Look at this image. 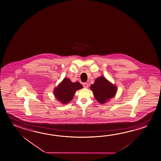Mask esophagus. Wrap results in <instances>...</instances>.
<instances>
[{
    "label": "esophagus",
    "instance_id": "obj_1",
    "mask_svg": "<svg viewBox=\"0 0 161 161\" xmlns=\"http://www.w3.org/2000/svg\"><path fill=\"white\" fill-rule=\"evenodd\" d=\"M83 86H84V88H88V84L87 82H84V83H83Z\"/></svg>",
    "mask_w": 161,
    "mask_h": 161
}]
</instances>
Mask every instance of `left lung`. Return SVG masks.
Wrapping results in <instances>:
<instances>
[{
	"mask_svg": "<svg viewBox=\"0 0 161 161\" xmlns=\"http://www.w3.org/2000/svg\"><path fill=\"white\" fill-rule=\"evenodd\" d=\"M93 93L96 99L100 103L103 104L108 102L115 95L116 87L104 77H100L96 79L95 83L91 86Z\"/></svg>",
	"mask_w": 161,
	"mask_h": 161,
	"instance_id": "obj_1",
	"label": "left lung"
}]
</instances>
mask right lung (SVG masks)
<instances>
[{
  "label": "right lung",
  "instance_id": "1",
  "mask_svg": "<svg viewBox=\"0 0 161 161\" xmlns=\"http://www.w3.org/2000/svg\"><path fill=\"white\" fill-rule=\"evenodd\" d=\"M82 88L80 82H71L69 79L63 80L62 82L54 89V94L56 98L63 104H67L72 100L77 90Z\"/></svg>",
  "mask_w": 161,
  "mask_h": 161
}]
</instances>
